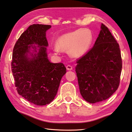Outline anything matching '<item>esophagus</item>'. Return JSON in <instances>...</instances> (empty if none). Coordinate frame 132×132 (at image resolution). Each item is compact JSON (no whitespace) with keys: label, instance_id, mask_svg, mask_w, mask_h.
<instances>
[{"label":"esophagus","instance_id":"obj_1","mask_svg":"<svg viewBox=\"0 0 132 132\" xmlns=\"http://www.w3.org/2000/svg\"><path fill=\"white\" fill-rule=\"evenodd\" d=\"M66 68H67V70L71 71V70H72V67L71 65H67Z\"/></svg>","mask_w":132,"mask_h":132}]
</instances>
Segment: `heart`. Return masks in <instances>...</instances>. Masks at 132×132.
Wrapping results in <instances>:
<instances>
[{
    "mask_svg": "<svg viewBox=\"0 0 132 132\" xmlns=\"http://www.w3.org/2000/svg\"><path fill=\"white\" fill-rule=\"evenodd\" d=\"M92 40V34L89 30L79 29L60 36L56 42L54 50H68L72 57L80 58L89 50Z\"/></svg>",
    "mask_w": 132,
    "mask_h": 132,
    "instance_id": "obj_1",
    "label": "heart"
}]
</instances>
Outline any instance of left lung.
Segmentation results:
<instances>
[{"label": "left lung", "mask_w": 132, "mask_h": 132, "mask_svg": "<svg viewBox=\"0 0 132 132\" xmlns=\"http://www.w3.org/2000/svg\"><path fill=\"white\" fill-rule=\"evenodd\" d=\"M101 29L94 47L75 67L81 95L90 103L108 99L118 89L122 68L119 44L102 23Z\"/></svg>", "instance_id": "1"}]
</instances>
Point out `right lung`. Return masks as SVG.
<instances>
[{"label":"right lung","mask_w":132,"mask_h":132,"mask_svg":"<svg viewBox=\"0 0 132 132\" xmlns=\"http://www.w3.org/2000/svg\"><path fill=\"white\" fill-rule=\"evenodd\" d=\"M51 27L39 24L30 26L13 51L12 71L17 91L36 105H46L53 101L66 73L63 64L52 63L47 57L46 31Z\"/></svg>","instance_id":"obj_1"}]
</instances>
